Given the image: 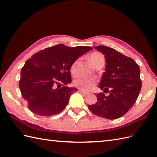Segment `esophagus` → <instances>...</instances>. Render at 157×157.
<instances>
[{
	"instance_id": "1",
	"label": "esophagus",
	"mask_w": 157,
	"mask_h": 157,
	"mask_svg": "<svg viewBox=\"0 0 157 157\" xmlns=\"http://www.w3.org/2000/svg\"><path fill=\"white\" fill-rule=\"evenodd\" d=\"M79 92H80V93H82V94H84V95H87V94H88V92H84V91H83V90H79Z\"/></svg>"
}]
</instances>
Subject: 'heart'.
<instances>
[{
  "instance_id": "obj_1",
  "label": "heart",
  "mask_w": 157,
  "mask_h": 157,
  "mask_svg": "<svg viewBox=\"0 0 157 157\" xmlns=\"http://www.w3.org/2000/svg\"><path fill=\"white\" fill-rule=\"evenodd\" d=\"M89 61L92 63V64L96 67L101 63H105V57L102 54L98 52H93L89 56ZM79 60H77L73 63L71 67V72L73 75H75L78 72L77 67H78ZM96 83V79L94 78H90V77L86 76H79L76 78L73 84L75 87L84 91H89L94 88L95 84Z\"/></svg>"
}]
</instances>
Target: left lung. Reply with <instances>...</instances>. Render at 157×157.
Here are the masks:
<instances>
[{
	"label": "left lung",
	"mask_w": 157,
	"mask_h": 157,
	"mask_svg": "<svg viewBox=\"0 0 157 157\" xmlns=\"http://www.w3.org/2000/svg\"><path fill=\"white\" fill-rule=\"evenodd\" d=\"M105 55L106 71L99 88L105 93L96 94L97 102L88 106L90 111L101 117L115 119L124 115L134 105L142 88L140 67L132 58L115 49L100 45L94 47Z\"/></svg>",
	"instance_id": "8db88e82"
}]
</instances>
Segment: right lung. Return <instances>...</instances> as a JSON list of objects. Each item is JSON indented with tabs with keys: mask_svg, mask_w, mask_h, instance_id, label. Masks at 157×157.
<instances>
[{
	"mask_svg": "<svg viewBox=\"0 0 157 157\" xmlns=\"http://www.w3.org/2000/svg\"><path fill=\"white\" fill-rule=\"evenodd\" d=\"M92 49L90 46L58 44L38 52L25 62L19 86L32 113L49 117L65 109L72 93L78 91L76 88L66 86L71 82V67L78 57Z\"/></svg>",
	"mask_w": 157,
	"mask_h": 157,
	"instance_id": "obj_1",
	"label": "right lung"
}]
</instances>
